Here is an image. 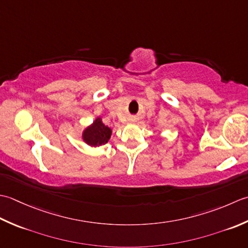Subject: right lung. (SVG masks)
I'll return each mask as SVG.
<instances>
[{"instance_id":"add662e5","label":"right lung","mask_w":248,"mask_h":248,"mask_svg":"<svg viewBox=\"0 0 248 248\" xmlns=\"http://www.w3.org/2000/svg\"><path fill=\"white\" fill-rule=\"evenodd\" d=\"M112 129L103 123V119L97 117L93 123L87 126L82 131V140L91 148H98L109 141Z\"/></svg>"}]
</instances>
